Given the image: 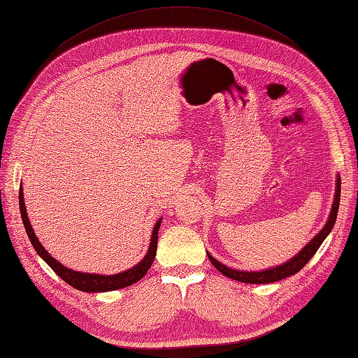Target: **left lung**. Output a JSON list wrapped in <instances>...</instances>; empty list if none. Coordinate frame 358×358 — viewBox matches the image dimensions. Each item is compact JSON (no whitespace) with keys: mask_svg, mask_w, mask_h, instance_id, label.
Wrapping results in <instances>:
<instances>
[{"mask_svg":"<svg viewBox=\"0 0 358 358\" xmlns=\"http://www.w3.org/2000/svg\"><path fill=\"white\" fill-rule=\"evenodd\" d=\"M340 189H341V179H340V176H337V187H335V196H334V203H332V208H331L329 220H327L324 227L318 231V235L313 236L310 243H308V244H306V247H303L300 253H296L294 258L289 259L287 262H284V264L266 268V271H259V272H245V271H236V268L224 266L222 262L215 259L207 252L208 259L211 261V264H213L222 275L229 276V278H231V280L241 281V282L268 284V282H276L280 280L287 278V276H290V275L298 273L306 264H308L309 259L320 249V245L323 244V241L326 239V236L331 233L334 224H335V220H337V213H338Z\"/></svg>","mask_w":358,"mask_h":358,"instance_id":"obj_1","label":"left lung"}]
</instances>
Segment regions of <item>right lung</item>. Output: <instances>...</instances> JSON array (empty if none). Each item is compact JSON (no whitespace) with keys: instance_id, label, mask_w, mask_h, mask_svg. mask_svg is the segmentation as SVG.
Wrapping results in <instances>:
<instances>
[{"instance_id":"obj_1","label":"right lung","mask_w":358,"mask_h":358,"mask_svg":"<svg viewBox=\"0 0 358 358\" xmlns=\"http://www.w3.org/2000/svg\"><path fill=\"white\" fill-rule=\"evenodd\" d=\"M23 188H20V211H21V220H23L24 229L29 239L34 245L35 252L40 255V257L46 261V264L52 268V271L60 276V278L68 282L69 286H72L77 290L82 292H111V290H117V289H123L128 287L131 284H134L137 281H141L145 273L148 272V268L151 267L152 261H155L156 257V250H157V235H159V227L162 220H159L152 229L151 233V243L148 247V252L145 255L143 259L136 264L134 267L128 268L125 272L115 273V275H99V273H83V272H77L72 271V268L64 267L63 264H60L55 258L50 257V255L46 252L45 247L41 245V243L36 238V235L34 233V229L31 225V221L27 217V211H26V206H24V198H23Z\"/></svg>"}]
</instances>
